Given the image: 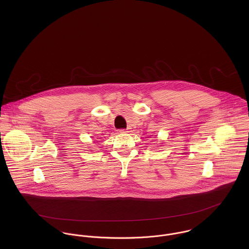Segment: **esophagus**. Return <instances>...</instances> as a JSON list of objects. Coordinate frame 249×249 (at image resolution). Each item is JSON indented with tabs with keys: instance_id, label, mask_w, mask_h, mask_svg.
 <instances>
[{
	"instance_id": "esophagus-1",
	"label": "esophagus",
	"mask_w": 249,
	"mask_h": 249,
	"mask_svg": "<svg viewBox=\"0 0 249 249\" xmlns=\"http://www.w3.org/2000/svg\"><path fill=\"white\" fill-rule=\"evenodd\" d=\"M128 130H129V128H126V129H122V130H120L121 132H128Z\"/></svg>"
}]
</instances>
